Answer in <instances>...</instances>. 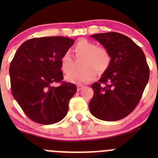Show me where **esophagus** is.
<instances>
[{"mask_svg":"<svg viewBox=\"0 0 158 158\" xmlns=\"http://www.w3.org/2000/svg\"><path fill=\"white\" fill-rule=\"evenodd\" d=\"M83 88V85H77V90L78 91H80L81 89Z\"/></svg>","mask_w":158,"mask_h":158,"instance_id":"obj_1","label":"esophagus"}]
</instances>
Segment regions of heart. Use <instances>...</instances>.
<instances>
[{
	"label": "heart",
	"mask_w": 158,
	"mask_h": 158,
	"mask_svg": "<svg viewBox=\"0 0 158 158\" xmlns=\"http://www.w3.org/2000/svg\"><path fill=\"white\" fill-rule=\"evenodd\" d=\"M77 57H83L79 71L69 73L73 66V58L69 52H66L60 59L61 69L64 73L65 80L69 83H87L95 79V71L98 75L104 73L109 69L111 61V54L106 48L98 47L96 44L82 39L78 41L73 48Z\"/></svg>",
	"instance_id": "obj_1"
}]
</instances>
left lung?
Here are the masks:
<instances>
[{
  "mask_svg": "<svg viewBox=\"0 0 158 158\" xmlns=\"http://www.w3.org/2000/svg\"><path fill=\"white\" fill-rule=\"evenodd\" d=\"M111 54L109 69L92 85L91 114L100 120L114 122L128 116L139 102L150 76L141 47L122 33H96L91 36Z\"/></svg>",
  "mask_w": 158,
  "mask_h": 158,
  "instance_id": "8db88e82",
  "label": "left lung"
}]
</instances>
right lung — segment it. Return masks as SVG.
Listing matches in <instances>:
<instances>
[{"label":"right lung","instance_id":"right-lung-1","mask_svg":"<svg viewBox=\"0 0 158 158\" xmlns=\"http://www.w3.org/2000/svg\"><path fill=\"white\" fill-rule=\"evenodd\" d=\"M63 36L33 38L19 47L10 65L11 92L30 119L52 125L67 114L69 102L77 89L62 81L60 59L74 44ZM61 83L54 87V83Z\"/></svg>","mask_w":158,"mask_h":158}]
</instances>
